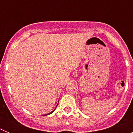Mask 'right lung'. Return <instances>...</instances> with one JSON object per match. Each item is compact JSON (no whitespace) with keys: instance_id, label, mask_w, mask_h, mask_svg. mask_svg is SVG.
Returning a JSON list of instances; mask_svg holds the SVG:
<instances>
[{"instance_id":"add662e5","label":"right lung","mask_w":133,"mask_h":133,"mask_svg":"<svg viewBox=\"0 0 133 133\" xmlns=\"http://www.w3.org/2000/svg\"><path fill=\"white\" fill-rule=\"evenodd\" d=\"M56 107H57V106H56ZM54 110H53V111H54ZM53 111H52V112H50V113L47 114V115H50V114H51V113H52V112H53Z\"/></svg>"}]
</instances>
